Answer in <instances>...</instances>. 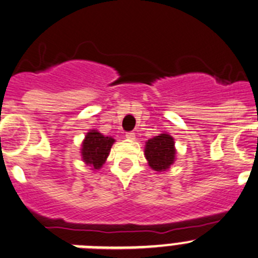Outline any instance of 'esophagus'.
<instances>
[{"instance_id": "obj_1", "label": "esophagus", "mask_w": 258, "mask_h": 258, "mask_svg": "<svg viewBox=\"0 0 258 258\" xmlns=\"http://www.w3.org/2000/svg\"><path fill=\"white\" fill-rule=\"evenodd\" d=\"M125 137H126L127 139H134L136 138V133H134V132H129V133L125 134Z\"/></svg>"}]
</instances>
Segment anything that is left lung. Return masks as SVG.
Listing matches in <instances>:
<instances>
[{"label": "left lung", "mask_w": 258, "mask_h": 258, "mask_svg": "<svg viewBox=\"0 0 258 258\" xmlns=\"http://www.w3.org/2000/svg\"><path fill=\"white\" fill-rule=\"evenodd\" d=\"M144 154L152 170L167 171L176 159L175 141L167 133L156 136L146 143Z\"/></svg>", "instance_id": "left-lung-1"}]
</instances>
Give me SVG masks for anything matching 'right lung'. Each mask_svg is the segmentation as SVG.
Wrapping results in <instances>:
<instances>
[{"mask_svg":"<svg viewBox=\"0 0 258 258\" xmlns=\"http://www.w3.org/2000/svg\"><path fill=\"white\" fill-rule=\"evenodd\" d=\"M115 139L105 137L97 131H90L82 142L81 156L82 161L92 170H100L106 161Z\"/></svg>","mask_w":258,"mask_h":258,"instance_id":"right-lung-1","label":"right lung"}]
</instances>
